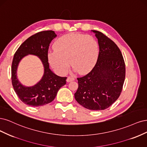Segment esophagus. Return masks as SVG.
Instances as JSON below:
<instances>
[{
	"label": "esophagus",
	"instance_id": "34e87169",
	"mask_svg": "<svg viewBox=\"0 0 147 147\" xmlns=\"http://www.w3.org/2000/svg\"><path fill=\"white\" fill-rule=\"evenodd\" d=\"M74 80V78L71 77V76H68V77L67 78V81L68 82H71V81H73V80Z\"/></svg>",
	"mask_w": 147,
	"mask_h": 147
}]
</instances>
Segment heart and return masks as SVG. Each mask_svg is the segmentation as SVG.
Wrapping results in <instances>:
<instances>
[{"label": "heart", "instance_id": "obj_1", "mask_svg": "<svg viewBox=\"0 0 147 147\" xmlns=\"http://www.w3.org/2000/svg\"><path fill=\"white\" fill-rule=\"evenodd\" d=\"M54 49L49 53V60L52 67L61 74L67 72L69 62L78 73H88L96 64L99 54L98 43L92 36L74 33L60 37Z\"/></svg>", "mask_w": 147, "mask_h": 147}]
</instances>
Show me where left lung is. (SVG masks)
<instances>
[{
	"instance_id": "obj_1",
	"label": "left lung",
	"mask_w": 147,
	"mask_h": 147,
	"mask_svg": "<svg viewBox=\"0 0 147 147\" xmlns=\"http://www.w3.org/2000/svg\"><path fill=\"white\" fill-rule=\"evenodd\" d=\"M92 32L98 41V60L90 72L77 78L79 87L74 98L87 109L101 111L109 107L119 98L126 68L122 54L115 42L101 32Z\"/></svg>"
}]
</instances>
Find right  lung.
Here are the masks:
<instances>
[{"label": "right lung", "instance_id": "right-lung-1", "mask_svg": "<svg viewBox=\"0 0 147 147\" xmlns=\"http://www.w3.org/2000/svg\"><path fill=\"white\" fill-rule=\"evenodd\" d=\"M57 35L53 30L38 32L22 42L14 55L11 65L12 85L17 96L25 105L32 107L47 105L54 100L60 87L66 84L67 77L59 76L49 68V46L51 41ZM28 54L39 56L45 67V73L42 80L31 88L22 86L16 77L18 62Z\"/></svg>", "mask_w": 147, "mask_h": 147}]
</instances>
